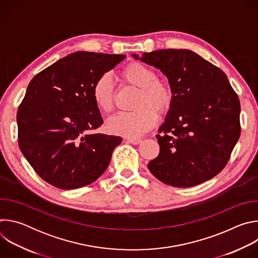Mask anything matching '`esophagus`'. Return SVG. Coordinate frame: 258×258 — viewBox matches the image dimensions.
Here are the masks:
<instances>
[{"label":"esophagus","instance_id":"34e87169","mask_svg":"<svg viewBox=\"0 0 258 258\" xmlns=\"http://www.w3.org/2000/svg\"><path fill=\"white\" fill-rule=\"evenodd\" d=\"M126 141H127L128 143L133 144V145H139V144L142 142L141 139H136V138H127Z\"/></svg>","mask_w":258,"mask_h":258}]
</instances>
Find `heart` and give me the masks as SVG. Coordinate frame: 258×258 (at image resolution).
<instances>
[{
  "instance_id": "heart-1",
  "label": "heart",
  "mask_w": 258,
  "mask_h": 258,
  "mask_svg": "<svg viewBox=\"0 0 258 258\" xmlns=\"http://www.w3.org/2000/svg\"><path fill=\"white\" fill-rule=\"evenodd\" d=\"M122 80L139 89L133 104L135 110L120 112L107 121L109 133L137 138L151 130L158 121L159 114H166L174 101V92L168 81L157 78V72L141 62L127 63L121 70ZM114 85L108 75L99 77L92 89L96 107L104 113L111 112L114 107Z\"/></svg>"
}]
</instances>
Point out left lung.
<instances>
[{
  "label": "left lung",
  "instance_id": "1",
  "mask_svg": "<svg viewBox=\"0 0 258 258\" xmlns=\"http://www.w3.org/2000/svg\"><path fill=\"white\" fill-rule=\"evenodd\" d=\"M141 60L160 69L174 92L149 170L177 188L212 178L227 165L241 134L240 101L226 73L190 50H157Z\"/></svg>",
  "mask_w": 258,
  "mask_h": 258
}]
</instances>
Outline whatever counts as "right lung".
Listing matches in <instances>:
<instances>
[{"label": "right lung", "mask_w": 258, "mask_h": 258, "mask_svg": "<svg viewBox=\"0 0 258 258\" xmlns=\"http://www.w3.org/2000/svg\"><path fill=\"white\" fill-rule=\"evenodd\" d=\"M125 55L80 51L39 72L17 111L18 145L45 181L71 190L99 178L122 139L96 133L103 124L92 98L96 80Z\"/></svg>", "instance_id": "1"}]
</instances>
